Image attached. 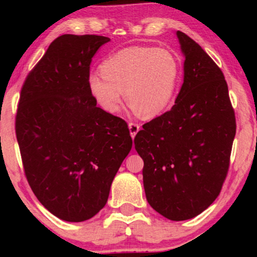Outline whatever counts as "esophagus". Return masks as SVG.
Wrapping results in <instances>:
<instances>
[{
	"label": "esophagus",
	"mask_w": 257,
	"mask_h": 257,
	"mask_svg": "<svg viewBox=\"0 0 257 257\" xmlns=\"http://www.w3.org/2000/svg\"><path fill=\"white\" fill-rule=\"evenodd\" d=\"M128 128H130V135H131L132 138H135L136 135L138 133V131L140 130V125L137 124V122L130 121L128 122Z\"/></svg>",
	"instance_id": "esophagus-1"
}]
</instances>
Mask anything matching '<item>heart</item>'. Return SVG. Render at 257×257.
<instances>
[{
  "label": "heart",
  "mask_w": 257,
  "mask_h": 257,
  "mask_svg": "<svg viewBox=\"0 0 257 257\" xmlns=\"http://www.w3.org/2000/svg\"><path fill=\"white\" fill-rule=\"evenodd\" d=\"M100 72L90 75L87 85L103 110L117 113L125 93L127 103L140 117L153 118L173 99L180 63L167 49L128 47L105 58Z\"/></svg>",
  "instance_id": "b5f03b06"
}]
</instances>
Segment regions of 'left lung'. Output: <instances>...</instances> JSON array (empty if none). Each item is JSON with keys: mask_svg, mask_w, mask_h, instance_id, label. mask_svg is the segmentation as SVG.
<instances>
[{"mask_svg": "<svg viewBox=\"0 0 257 257\" xmlns=\"http://www.w3.org/2000/svg\"><path fill=\"white\" fill-rule=\"evenodd\" d=\"M185 55L184 84L174 106L143 125L135 147L144 160L147 202L172 221L192 219L219 196L236 133L222 71L187 35L177 31Z\"/></svg>", "mask_w": 257, "mask_h": 257, "instance_id": "obj_1", "label": "left lung"}]
</instances>
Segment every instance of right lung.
Segmentation results:
<instances>
[{
	"mask_svg": "<svg viewBox=\"0 0 257 257\" xmlns=\"http://www.w3.org/2000/svg\"><path fill=\"white\" fill-rule=\"evenodd\" d=\"M110 38L62 35L28 73L15 118L24 174L49 212L82 222L106 205L132 149L124 119L97 106L87 79L93 55Z\"/></svg>",
	"mask_w": 257,
	"mask_h": 257,
	"instance_id": "1",
	"label": "right lung"
}]
</instances>
